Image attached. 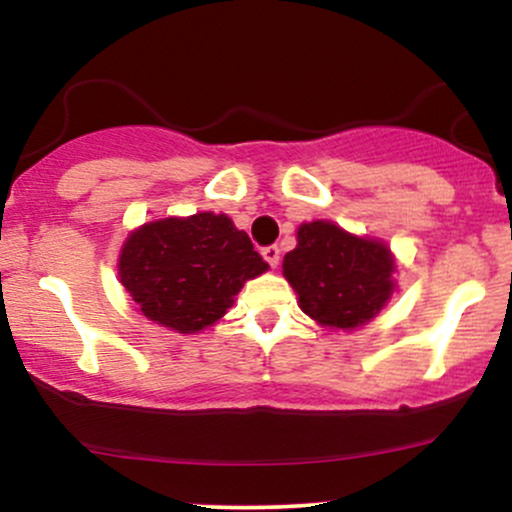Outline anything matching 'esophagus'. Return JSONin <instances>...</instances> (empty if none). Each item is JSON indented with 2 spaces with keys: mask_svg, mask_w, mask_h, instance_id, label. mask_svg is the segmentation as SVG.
<instances>
[{
  "mask_svg": "<svg viewBox=\"0 0 512 512\" xmlns=\"http://www.w3.org/2000/svg\"><path fill=\"white\" fill-rule=\"evenodd\" d=\"M262 257L269 262V267H276V264H279V248H276V245H267V248L262 250Z\"/></svg>",
  "mask_w": 512,
  "mask_h": 512,
  "instance_id": "34e87169",
  "label": "esophagus"
}]
</instances>
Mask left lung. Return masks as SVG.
<instances>
[{
	"label": "left lung",
	"mask_w": 512,
	"mask_h": 512,
	"mask_svg": "<svg viewBox=\"0 0 512 512\" xmlns=\"http://www.w3.org/2000/svg\"><path fill=\"white\" fill-rule=\"evenodd\" d=\"M395 257L383 240L358 238L332 221L298 228L284 276L305 315L322 327L354 330L373 320L395 291Z\"/></svg>",
	"instance_id": "obj_1"
}]
</instances>
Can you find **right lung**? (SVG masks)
<instances>
[{
    "instance_id": "1",
    "label": "right lung",
    "mask_w": 512,
    "mask_h": 512,
    "mask_svg": "<svg viewBox=\"0 0 512 512\" xmlns=\"http://www.w3.org/2000/svg\"><path fill=\"white\" fill-rule=\"evenodd\" d=\"M117 269L139 313L192 334L221 320L245 281L269 264L226 214L202 211L139 226L122 245Z\"/></svg>"
}]
</instances>
